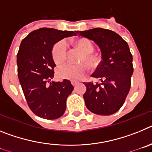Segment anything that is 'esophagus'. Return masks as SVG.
<instances>
[{"label": "esophagus", "mask_w": 152, "mask_h": 152, "mask_svg": "<svg viewBox=\"0 0 152 152\" xmlns=\"http://www.w3.org/2000/svg\"><path fill=\"white\" fill-rule=\"evenodd\" d=\"M77 81H73V80H72V84L74 86V87L77 85Z\"/></svg>", "instance_id": "obj_1"}]
</instances>
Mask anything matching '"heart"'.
I'll return each mask as SVG.
<instances>
[{
	"label": "heart",
	"mask_w": 152,
	"mask_h": 152,
	"mask_svg": "<svg viewBox=\"0 0 152 152\" xmlns=\"http://www.w3.org/2000/svg\"><path fill=\"white\" fill-rule=\"evenodd\" d=\"M75 46L82 54L80 56V64H64L57 69V75L60 79L77 80L82 78L88 71V65L91 69L95 70L100 66V58L94 53V45L88 39H80L75 42ZM52 58L56 64H64L68 58V46L64 40H59L52 48Z\"/></svg>",
	"instance_id": "1"
}]
</instances>
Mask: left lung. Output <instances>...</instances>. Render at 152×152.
Wrapping results in <instances>:
<instances>
[{
	"mask_svg": "<svg viewBox=\"0 0 152 152\" xmlns=\"http://www.w3.org/2000/svg\"><path fill=\"white\" fill-rule=\"evenodd\" d=\"M76 33L96 42L102 52L100 66L91 75L100 83H84L86 107L97 115L115 113L123 105L131 87L133 64L128 44L117 33L103 28Z\"/></svg>",
	"mask_w": 152,
	"mask_h": 152,
	"instance_id": "1",
	"label": "left lung"
}]
</instances>
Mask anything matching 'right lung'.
<instances>
[{
	"instance_id": "right-lung-1",
	"label": "right lung",
	"mask_w": 152,
	"mask_h": 152,
	"mask_svg": "<svg viewBox=\"0 0 152 152\" xmlns=\"http://www.w3.org/2000/svg\"><path fill=\"white\" fill-rule=\"evenodd\" d=\"M76 35V31L40 28L21 42L17 56V74L28 106L36 116L55 119L65 111L67 98L74 87L65 79L51 82L56 67L51 52L58 41Z\"/></svg>"
}]
</instances>
